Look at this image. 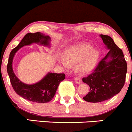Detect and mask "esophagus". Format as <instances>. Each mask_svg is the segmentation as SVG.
I'll return each instance as SVG.
<instances>
[{
	"label": "esophagus",
	"mask_w": 132,
	"mask_h": 132,
	"mask_svg": "<svg viewBox=\"0 0 132 132\" xmlns=\"http://www.w3.org/2000/svg\"><path fill=\"white\" fill-rule=\"evenodd\" d=\"M75 82L77 84H80L82 82V79L80 78H79V77H76L75 78Z\"/></svg>",
	"instance_id": "1"
}]
</instances>
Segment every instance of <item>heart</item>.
<instances>
[{"instance_id":"b5f03b06","label":"heart","mask_w":132,"mask_h":132,"mask_svg":"<svg viewBox=\"0 0 132 132\" xmlns=\"http://www.w3.org/2000/svg\"><path fill=\"white\" fill-rule=\"evenodd\" d=\"M99 57V52L93 50L89 44H81L69 47L65 50L64 55L59 57V62L65 68L71 64H77L76 68L80 73H87L94 69Z\"/></svg>"}]
</instances>
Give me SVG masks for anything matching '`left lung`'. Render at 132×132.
<instances>
[{"mask_svg":"<svg viewBox=\"0 0 132 132\" xmlns=\"http://www.w3.org/2000/svg\"><path fill=\"white\" fill-rule=\"evenodd\" d=\"M109 51L99 62L94 71L82 81L90 87V91L83 99L92 103L103 102L121 91L125 85L127 64L123 51L109 36L101 34Z\"/></svg>","mask_w":132,"mask_h":132,"instance_id":"obj_1","label":"left lung"}]
</instances>
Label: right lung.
I'll return each instance as SVG.
<instances>
[{
  "instance_id": "right-lung-1",
  "label": "right lung",
  "mask_w": 132,
  "mask_h": 132,
  "mask_svg": "<svg viewBox=\"0 0 132 132\" xmlns=\"http://www.w3.org/2000/svg\"><path fill=\"white\" fill-rule=\"evenodd\" d=\"M50 41L48 36H45L39 32L28 33L9 54L7 71L13 89L17 94L30 102L45 103L51 101L55 96L59 84L64 80L65 75L48 73L39 82L31 85L26 84L21 82L13 71L12 66L13 57L15 53L23 46L32 43L50 46Z\"/></svg>"
}]
</instances>
